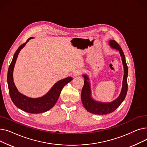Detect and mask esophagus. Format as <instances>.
Segmentation results:
<instances>
[{
  "instance_id": "esophagus-1",
  "label": "esophagus",
  "mask_w": 147,
  "mask_h": 147,
  "mask_svg": "<svg viewBox=\"0 0 147 147\" xmlns=\"http://www.w3.org/2000/svg\"><path fill=\"white\" fill-rule=\"evenodd\" d=\"M82 73V71L81 70V69H77V70H76L74 72V76H79Z\"/></svg>"
}]
</instances>
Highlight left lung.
<instances>
[{"label":"left lung","mask_w":147,"mask_h":147,"mask_svg":"<svg viewBox=\"0 0 147 147\" xmlns=\"http://www.w3.org/2000/svg\"><path fill=\"white\" fill-rule=\"evenodd\" d=\"M109 45L113 49H115L119 51L123 65L124 67V76H123L122 89L119 97L114 101L111 102H101L95 101L91 96V90L90 86V82H89L88 76L83 74V77L84 78V86L83 87L81 98L83 106L88 111L95 114L104 115L111 113L116 110L120 105L124 101L127 92V75L128 68L126 62L125 57L120 45L114 40L109 41Z\"/></svg>","instance_id":"left-lung-1"}]
</instances>
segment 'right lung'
I'll return each mask as SVG.
<instances>
[{
	"label": "right lung",
	"instance_id": "1",
	"mask_svg": "<svg viewBox=\"0 0 147 147\" xmlns=\"http://www.w3.org/2000/svg\"><path fill=\"white\" fill-rule=\"evenodd\" d=\"M31 38H33V37L29 38L26 42L21 45L15 52L8 68L7 81L9 95L13 103L24 111L32 114H38L47 111L54 106L60 95L62 89L65 84L73 80V78L71 77H68V78L58 81L54 84L47 94L38 98L27 97L18 92L13 80V68L19 52Z\"/></svg>",
	"mask_w": 147,
	"mask_h": 147
}]
</instances>
